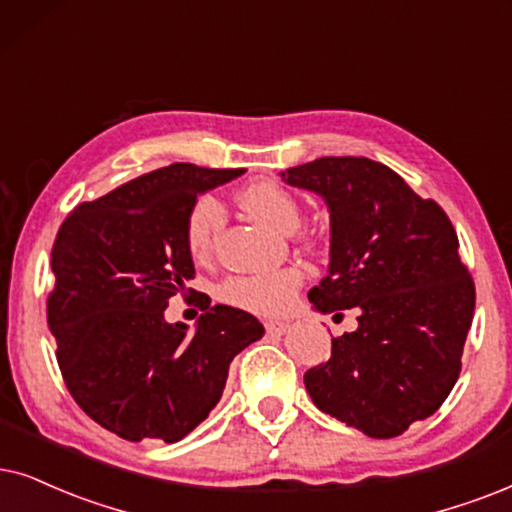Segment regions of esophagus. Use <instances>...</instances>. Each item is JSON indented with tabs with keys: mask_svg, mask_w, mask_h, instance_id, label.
<instances>
[{
	"mask_svg": "<svg viewBox=\"0 0 512 512\" xmlns=\"http://www.w3.org/2000/svg\"><path fill=\"white\" fill-rule=\"evenodd\" d=\"M264 328H267V333L271 335H283L290 328L288 321H267L264 323Z\"/></svg>",
	"mask_w": 512,
	"mask_h": 512,
	"instance_id": "esophagus-1",
	"label": "esophagus"
}]
</instances>
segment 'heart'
<instances>
[{
    "label": "heart",
    "instance_id": "obj_1",
    "mask_svg": "<svg viewBox=\"0 0 512 512\" xmlns=\"http://www.w3.org/2000/svg\"><path fill=\"white\" fill-rule=\"evenodd\" d=\"M241 208L271 229L293 234L300 226V203L286 186L274 179H257L243 186L238 193ZM226 222L224 205L217 198L203 196L196 200L186 219V250L191 260L205 264L212 260L217 248V238ZM304 274L297 267H281L257 274L229 276L219 286V300L245 312L276 316L283 314L293 304L297 290L302 286Z\"/></svg>",
    "mask_w": 512,
    "mask_h": 512
}]
</instances>
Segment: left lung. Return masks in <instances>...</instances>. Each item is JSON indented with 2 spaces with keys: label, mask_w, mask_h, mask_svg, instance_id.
I'll return each mask as SVG.
<instances>
[{
  "label": "left lung",
  "mask_w": 512,
  "mask_h": 512,
  "mask_svg": "<svg viewBox=\"0 0 512 512\" xmlns=\"http://www.w3.org/2000/svg\"><path fill=\"white\" fill-rule=\"evenodd\" d=\"M331 212V264L309 290L316 312L357 309L359 328L333 338L331 359L304 373L323 413L390 439L435 413L461 373L475 283L454 224L435 200L383 163L319 158L281 172Z\"/></svg>",
  "instance_id": "1"
}]
</instances>
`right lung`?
I'll return each mask as SVG.
<instances>
[{"label":"right lung","mask_w":512,"mask_h":512,"mask_svg":"<svg viewBox=\"0 0 512 512\" xmlns=\"http://www.w3.org/2000/svg\"><path fill=\"white\" fill-rule=\"evenodd\" d=\"M243 172L160 167L77 205L58 229L47 300L58 368L77 406L122 439H184L217 406L236 354L264 335L252 314L210 300L193 333L165 321L196 276L191 208Z\"/></svg>","instance_id":"add662e5"}]
</instances>
